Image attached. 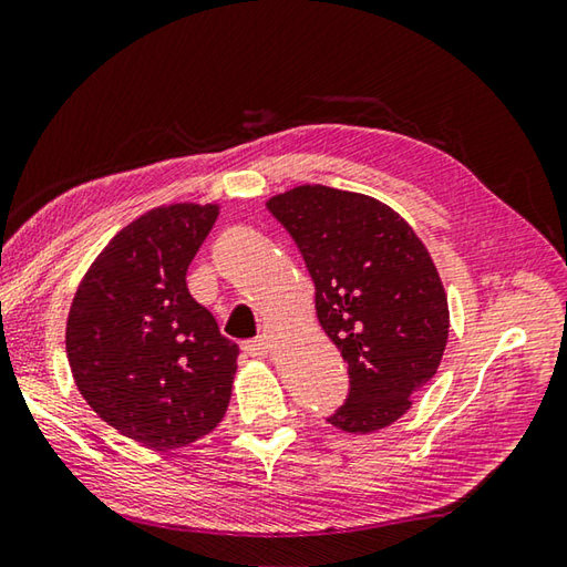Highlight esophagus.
Listing matches in <instances>:
<instances>
[{"label":"esophagus","instance_id":"esophagus-1","mask_svg":"<svg viewBox=\"0 0 567 567\" xmlns=\"http://www.w3.org/2000/svg\"><path fill=\"white\" fill-rule=\"evenodd\" d=\"M243 349L250 357H265L272 349V344H270V339H267V337H257V339H250V342H245Z\"/></svg>","mask_w":567,"mask_h":567}]
</instances>
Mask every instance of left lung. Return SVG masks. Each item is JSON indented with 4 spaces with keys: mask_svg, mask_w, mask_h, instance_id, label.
Returning a JSON list of instances; mask_svg holds the SVG:
<instances>
[{
    "mask_svg": "<svg viewBox=\"0 0 567 567\" xmlns=\"http://www.w3.org/2000/svg\"><path fill=\"white\" fill-rule=\"evenodd\" d=\"M315 282V310L349 367V394L327 421L349 434L394 424L431 382L449 339V302L426 245L389 205L297 185L267 200Z\"/></svg>",
    "mask_w": 567,
    "mask_h": 567,
    "instance_id": "8db88e82",
    "label": "left lung"
}]
</instances>
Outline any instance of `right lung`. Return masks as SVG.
<instances>
[{
    "instance_id": "right-lung-1",
    "label": "right lung",
    "mask_w": 567,
    "mask_h": 567,
    "mask_svg": "<svg viewBox=\"0 0 567 567\" xmlns=\"http://www.w3.org/2000/svg\"><path fill=\"white\" fill-rule=\"evenodd\" d=\"M218 205L176 203L126 225L89 267L66 319V357L86 404L148 449L220 424L240 349L198 305L185 272Z\"/></svg>"
}]
</instances>
